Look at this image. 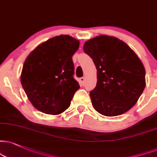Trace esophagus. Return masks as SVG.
I'll return each instance as SVG.
<instances>
[{
	"mask_svg": "<svg viewBox=\"0 0 157 157\" xmlns=\"http://www.w3.org/2000/svg\"><path fill=\"white\" fill-rule=\"evenodd\" d=\"M80 80L81 82H82V84L84 85L85 84V77H82V78H80Z\"/></svg>",
	"mask_w": 157,
	"mask_h": 157,
	"instance_id": "obj_1",
	"label": "esophagus"
}]
</instances>
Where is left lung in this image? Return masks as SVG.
<instances>
[{"instance_id":"obj_1","label":"left lung","mask_w":157,"mask_h":157,"mask_svg":"<svg viewBox=\"0 0 157 157\" xmlns=\"http://www.w3.org/2000/svg\"><path fill=\"white\" fill-rule=\"evenodd\" d=\"M84 51L98 71L96 86L90 92L94 109L106 117L129 111L146 86V71L136 54L122 40L105 35L85 42Z\"/></svg>"}]
</instances>
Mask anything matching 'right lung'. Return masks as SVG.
Listing matches in <instances>:
<instances>
[{
	"label": "right lung",
	"mask_w": 157,
	"mask_h": 157,
	"mask_svg": "<svg viewBox=\"0 0 157 157\" xmlns=\"http://www.w3.org/2000/svg\"><path fill=\"white\" fill-rule=\"evenodd\" d=\"M79 41L66 35L52 38L35 49L23 65L21 84L38 111L57 115L71 105L80 88L73 78L72 57Z\"/></svg>",
	"instance_id": "right-lung-1"
}]
</instances>
